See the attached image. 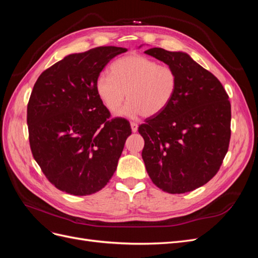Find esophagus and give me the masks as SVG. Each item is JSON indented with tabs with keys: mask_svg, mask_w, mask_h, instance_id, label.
<instances>
[{
	"mask_svg": "<svg viewBox=\"0 0 258 258\" xmlns=\"http://www.w3.org/2000/svg\"><path fill=\"white\" fill-rule=\"evenodd\" d=\"M131 124V129H132V132H137L138 131V123L135 122V121H131L130 122Z\"/></svg>",
	"mask_w": 258,
	"mask_h": 258,
	"instance_id": "34e87169",
	"label": "esophagus"
}]
</instances>
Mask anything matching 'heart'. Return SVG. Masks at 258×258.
Wrapping results in <instances>:
<instances>
[{
  "label": "heart",
  "mask_w": 258,
  "mask_h": 258,
  "mask_svg": "<svg viewBox=\"0 0 258 258\" xmlns=\"http://www.w3.org/2000/svg\"><path fill=\"white\" fill-rule=\"evenodd\" d=\"M108 75H100L96 90L111 113L119 110L124 98L129 102L120 114L145 117L161 113L172 101L177 88V74L168 64H158L141 54H128L114 61Z\"/></svg>",
  "instance_id": "b5f03b06"
}]
</instances>
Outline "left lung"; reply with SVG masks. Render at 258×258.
Segmentation results:
<instances>
[{
	"label": "left lung",
	"mask_w": 258,
	"mask_h": 258,
	"mask_svg": "<svg viewBox=\"0 0 258 258\" xmlns=\"http://www.w3.org/2000/svg\"><path fill=\"white\" fill-rule=\"evenodd\" d=\"M175 70L177 88L161 113L139 126L142 158L152 182L169 194L207 184L218 172L230 141L231 107L223 85L188 54L144 51Z\"/></svg>",
	"instance_id": "left-lung-1"
}]
</instances>
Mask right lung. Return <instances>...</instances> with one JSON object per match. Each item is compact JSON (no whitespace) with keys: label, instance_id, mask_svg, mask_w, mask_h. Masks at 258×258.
Returning a JSON list of instances; mask_svg holds the SVG:
<instances>
[{"label":"right lung","instance_id":"1","mask_svg":"<svg viewBox=\"0 0 258 258\" xmlns=\"http://www.w3.org/2000/svg\"><path fill=\"white\" fill-rule=\"evenodd\" d=\"M126 48L103 46L69 54L38 76L28 102L29 142L46 178L74 196L110 182L130 122L111 118L96 90L105 66Z\"/></svg>","mask_w":258,"mask_h":258}]
</instances>
